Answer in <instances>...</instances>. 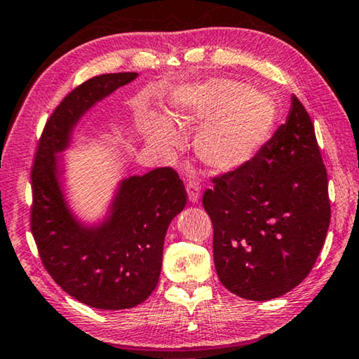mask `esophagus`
<instances>
[{
  "mask_svg": "<svg viewBox=\"0 0 359 359\" xmlns=\"http://www.w3.org/2000/svg\"><path fill=\"white\" fill-rule=\"evenodd\" d=\"M188 197H189V202L192 204H197L201 199V188L197 183H189L188 184Z\"/></svg>",
  "mask_w": 359,
  "mask_h": 359,
  "instance_id": "obj_1",
  "label": "esophagus"
}]
</instances>
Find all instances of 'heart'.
<instances>
[{
    "label": "heart",
    "mask_w": 359,
    "mask_h": 359,
    "mask_svg": "<svg viewBox=\"0 0 359 359\" xmlns=\"http://www.w3.org/2000/svg\"><path fill=\"white\" fill-rule=\"evenodd\" d=\"M168 118L180 128L204 123L196 134L197 157L215 173H231L251 162L269 141L278 110L267 92L248 89L238 81L210 79L176 90ZM142 131L160 149L178 145L175 128L162 116H147Z\"/></svg>",
    "instance_id": "1"
}]
</instances>
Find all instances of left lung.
I'll use <instances>...</instances> for the list:
<instances>
[{
	"mask_svg": "<svg viewBox=\"0 0 359 359\" xmlns=\"http://www.w3.org/2000/svg\"><path fill=\"white\" fill-rule=\"evenodd\" d=\"M212 183L202 204L214 225L223 287L267 301L303 282L330 223L327 171L303 103L293 95L287 121L256 157Z\"/></svg>",
	"mask_w": 359,
	"mask_h": 359,
	"instance_id": "obj_1",
	"label": "left lung"
}]
</instances>
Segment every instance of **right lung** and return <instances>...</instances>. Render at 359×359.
Returning <instances> with one entry per match:
<instances>
[{
	"instance_id": "1",
	"label": "right lung",
	"mask_w": 359,
	"mask_h": 359,
	"mask_svg": "<svg viewBox=\"0 0 359 359\" xmlns=\"http://www.w3.org/2000/svg\"><path fill=\"white\" fill-rule=\"evenodd\" d=\"M137 72L102 74L63 98L45 124L32 170L30 228L51 278L67 294L97 309H129L157 287L170 223L184 209L183 181L173 168H155L119 181L107 215L84 223L63 191L61 154L81 118Z\"/></svg>"
}]
</instances>
